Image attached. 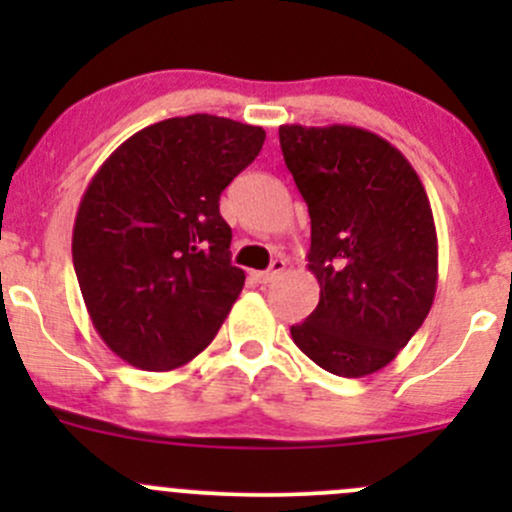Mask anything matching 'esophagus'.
<instances>
[{"mask_svg":"<svg viewBox=\"0 0 512 512\" xmlns=\"http://www.w3.org/2000/svg\"><path fill=\"white\" fill-rule=\"evenodd\" d=\"M282 272H285V260H272L270 270L255 272V275H252V280H255L257 285H270V282H275Z\"/></svg>","mask_w":512,"mask_h":512,"instance_id":"obj_1","label":"esophagus"}]
</instances>
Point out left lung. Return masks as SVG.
<instances>
[{
	"instance_id": "8db88e82",
	"label": "left lung",
	"mask_w": 512,
	"mask_h": 512,
	"mask_svg": "<svg viewBox=\"0 0 512 512\" xmlns=\"http://www.w3.org/2000/svg\"><path fill=\"white\" fill-rule=\"evenodd\" d=\"M285 163L307 203V260L319 304L294 344L347 379L384 369L431 312L438 242L431 203L399 148L356 126H280Z\"/></svg>"
}]
</instances>
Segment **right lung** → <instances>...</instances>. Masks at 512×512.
<instances>
[{
  "label": "right lung",
  "instance_id": "add662e5",
  "mask_svg": "<svg viewBox=\"0 0 512 512\" xmlns=\"http://www.w3.org/2000/svg\"><path fill=\"white\" fill-rule=\"evenodd\" d=\"M265 143L260 126L193 113L153 123L91 178L74 270L98 337L143 371L195 359L245 285L230 262L220 193Z\"/></svg>",
  "mask_w": 512,
  "mask_h": 512
}]
</instances>
